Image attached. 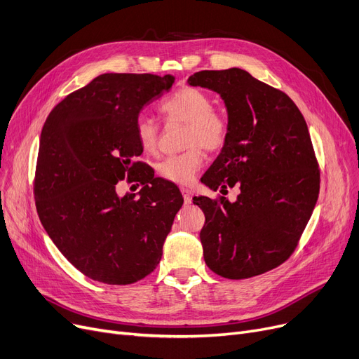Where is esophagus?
Masks as SVG:
<instances>
[{
	"instance_id": "esophagus-1",
	"label": "esophagus",
	"mask_w": 359,
	"mask_h": 359,
	"mask_svg": "<svg viewBox=\"0 0 359 359\" xmlns=\"http://www.w3.org/2000/svg\"><path fill=\"white\" fill-rule=\"evenodd\" d=\"M180 192L183 195V199H184L186 205L192 203V191L191 189H187V187H180Z\"/></svg>"
}]
</instances>
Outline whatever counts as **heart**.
Segmentation results:
<instances>
[{
  "instance_id": "heart-1",
  "label": "heart",
  "mask_w": 359,
  "mask_h": 359,
  "mask_svg": "<svg viewBox=\"0 0 359 359\" xmlns=\"http://www.w3.org/2000/svg\"><path fill=\"white\" fill-rule=\"evenodd\" d=\"M212 99L196 87H182L165 97L158 109L167 123H183V153L157 164L160 177L177 184L191 183L203 164V151L215 153L229 140L227 116L212 107ZM135 137L145 153H156L160 129L154 119L141 115L135 121Z\"/></svg>"
}]
</instances>
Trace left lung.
<instances>
[{
  "label": "left lung",
  "instance_id": "1",
  "mask_svg": "<svg viewBox=\"0 0 359 359\" xmlns=\"http://www.w3.org/2000/svg\"><path fill=\"white\" fill-rule=\"evenodd\" d=\"M191 86L221 94L230 132L201 179L212 191L238 187L236 202L195 196L205 214L201 243L206 266L246 279L282 265L294 253L320 191L309 128L295 103L240 68L195 72Z\"/></svg>",
  "mask_w": 359,
  "mask_h": 359
}]
</instances>
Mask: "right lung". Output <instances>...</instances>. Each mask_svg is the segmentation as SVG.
I'll list each match as a JSON object with an SVG mask.
<instances>
[{
    "label": "right lung",
    "instance_id": "right-lung-1",
    "mask_svg": "<svg viewBox=\"0 0 359 359\" xmlns=\"http://www.w3.org/2000/svg\"><path fill=\"white\" fill-rule=\"evenodd\" d=\"M173 81L172 75L102 74L56 104L42 128L37 214L71 265L94 280L134 284L160 263L183 198L134 161L142 153L135 121ZM121 181H140V198L119 197Z\"/></svg>",
    "mask_w": 359,
    "mask_h": 359
}]
</instances>
